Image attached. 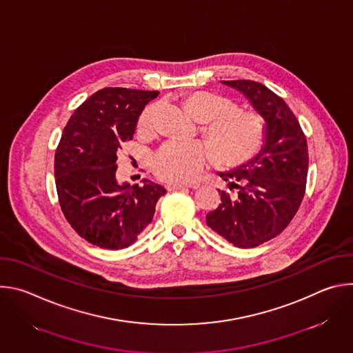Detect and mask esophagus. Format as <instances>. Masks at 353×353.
Here are the masks:
<instances>
[{
  "mask_svg": "<svg viewBox=\"0 0 353 353\" xmlns=\"http://www.w3.org/2000/svg\"><path fill=\"white\" fill-rule=\"evenodd\" d=\"M166 188H168L169 191H173V190H184V188H198V184H190V185H187V184H168Z\"/></svg>",
  "mask_w": 353,
  "mask_h": 353,
  "instance_id": "esophagus-1",
  "label": "esophagus"
}]
</instances>
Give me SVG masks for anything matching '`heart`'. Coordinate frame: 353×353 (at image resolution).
Instances as JSON below:
<instances>
[{
  "mask_svg": "<svg viewBox=\"0 0 353 353\" xmlns=\"http://www.w3.org/2000/svg\"><path fill=\"white\" fill-rule=\"evenodd\" d=\"M184 110L203 124V134L214 148L216 163L236 166L253 159L264 142L261 117L250 110L236 109L232 99L214 90H195L181 99ZM158 105L146 106L139 114L137 130L142 135L157 128ZM214 159L205 142H168L152 158L155 174L169 183H188Z\"/></svg>",
  "mask_w": 353,
  "mask_h": 353,
  "instance_id": "1",
  "label": "heart"
}]
</instances>
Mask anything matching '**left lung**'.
I'll use <instances>...</instances> for the list:
<instances>
[{"label": "left lung", "mask_w": 353, "mask_h": 353, "mask_svg": "<svg viewBox=\"0 0 353 353\" xmlns=\"http://www.w3.org/2000/svg\"><path fill=\"white\" fill-rule=\"evenodd\" d=\"M241 92L265 120V143L248 163L219 176L237 188L221 191V204L207 214V225L240 248L257 247L279 234L305 196L309 150L306 135L285 100L265 85L222 81Z\"/></svg>", "instance_id": "8db88e82"}]
</instances>
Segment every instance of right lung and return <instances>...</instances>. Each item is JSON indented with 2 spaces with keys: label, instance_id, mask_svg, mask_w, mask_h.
Wrapping results in <instances>:
<instances>
[{
  "label": "right lung",
  "instance_id": "right-lung-1",
  "mask_svg": "<svg viewBox=\"0 0 353 353\" xmlns=\"http://www.w3.org/2000/svg\"><path fill=\"white\" fill-rule=\"evenodd\" d=\"M158 90L100 89L74 112L54 158L61 211L86 241L109 250L131 245L152 222L166 190L143 179V185L116 180L117 157L131 141L143 108Z\"/></svg>",
  "mask_w": 353,
  "mask_h": 353
}]
</instances>
